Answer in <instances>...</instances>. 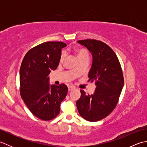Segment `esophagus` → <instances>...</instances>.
Masks as SVG:
<instances>
[{
    "instance_id": "esophagus-1",
    "label": "esophagus",
    "mask_w": 147,
    "mask_h": 147,
    "mask_svg": "<svg viewBox=\"0 0 147 147\" xmlns=\"http://www.w3.org/2000/svg\"><path fill=\"white\" fill-rule=\"evenodd\" d=\"M74 88H75V87L73 86H68V91H71V90H74Z\"/></svg>"
}]
</instances>
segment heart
Wrapping results in <instances>:
<instances>
[{
	"mask_svg": "<svg viewBox=\"0 0 147 147\" xmlns=\"http://www.w3.org/2000/svg\"><path fill=\"white\" fill-rule=\"evenodd\" d=\"M74 52H75V54H76L79 60L83 58H88L89 57V54L88 52H87L86 50L84 49H77L74 50ZM65 57V55L64 54H62L61 56V59H60V61L61 62H62L64 61ZM77 70H75V72H76Z\"/></svg>",
	"mask_w": 147,
	"mask_h": 147,
	"instance_id": "b5f03b06",
	"label": "heart"
}]
</instances>
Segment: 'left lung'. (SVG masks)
Wrapping results in <instances>:
<instances>
[{"mask_svg":"<svg viewBox=\"0 0 147 147\" xmlns=\"http://www.w3.org/2000/svg\"><path fill=\"white\" fill-rule=\"evenodd\" d=\"M78 42L92 54L88 81H94L96 86L92 95L81 90V96L76 101L77 109L85 120L98 121L110 114L117 104L124 85L123 71L116 54L105 43L93 39Z\"/></svg>","mask_w":147,"mask_h":147,"instance_id":"obj_1","label":"left lung"}]
</instances>
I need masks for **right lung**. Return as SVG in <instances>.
<instances>
[{"label":"right lung","instance_id":"1","mask_svg":"<svg viewBox=\"0 0 147 147\" xmlns=\"http://www.w3.org/2000/svg\"><path fill=\"white\" fill-rule=\"evenodd\" d=\"M61 42H47L30 49L23 58L20 71V94L27 107L36 117L49 121L60 112V104L67 93L64 84L50 85L49 74L57 69Z\"/></svg>","mask_w":147,"mask_h":147}]
</instances>
